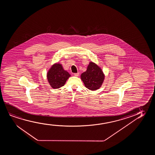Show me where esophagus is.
I'll list each match as a JSON object with an SVG mask.
<instances>
[{
	"instance_id": "1",
	"label": "esophagus",
	"mask_w": 155,
	"mask_h": 155,
	"mask_svg": "<svg viewBox=\"0 0 155 155\" xmlns=\"http://www.w3.org/2000/svg\"><path fill=\"white\" fill-rule=\"evenodd\" d=\"M79 75V72H77V73H75V74H74V76L78 77Z\"/></svg>"
}]
</instances>
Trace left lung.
Wrapping results in <instances>:
<instances>
[{
  "mask_svg": "<svg viewBox=\"0 0 155 155\" xmlns=\"http://www.w3.org/2000/svg\"><path fill=\"white\" fill-rule=\"evenodd\" d=\"M81 79L85 87L91 91L99 89L104 81L105 75L100 67L90 62L87 70L81 74Z\"/></svg>",
  "mask_w": 155,
  "mask_h": 155,
  "instance_id": "1",
  "label": "left lung"
}]
</instances>
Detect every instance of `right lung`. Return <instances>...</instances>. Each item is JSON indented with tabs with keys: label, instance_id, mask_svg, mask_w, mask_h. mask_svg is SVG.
I'll return each instance as SVG.
<instances>
[{
	"label": "right lung",
	"instance_id": "right-lung-1",
	"mask_svg": "<svg viewBox=\"0 0 155 155\" xmlns=\"http://www.w3.org/2000/svg\"><path fill=\"white\" fill-rule=\"evenodd\" d=\"M70 74L64 70L61 64H53L47 73V79L50 85L54 89L59 88L65 84Z\"/></svg>",
	"mask_w": 155,
	"mask_h": 155
}]
</instances>
